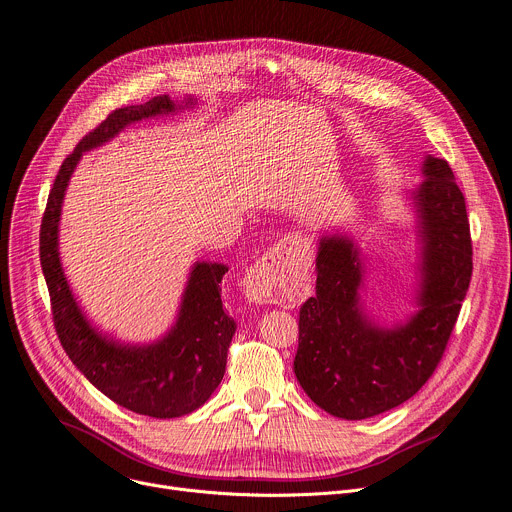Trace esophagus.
<instances>
[{
  "label": "esophagus",
  "instance_id": "obj_1",
  "mask_svg": "<svg viewBox=\"0 0 512 512\" xmlns=\"http://www.w3.org/2000/svg\"><path fill=\"white\" fill-rule=\"evenodd\" d=\"M295 238H283L274 244L244 277V289L256 303H287L299 285V268Z\"/></svg>",
  "mask_w": 512,
  "mask_h": 512
}]
</instances>
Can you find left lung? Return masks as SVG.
<instances>
[{"label":"left lung","mask_w":512,"mask_h":512,"mask_svg":"<svg viewBox=\"0 0 512 512\" xmlns=\"http://www.w3.org/2000/svg\"><path fill=\"white\" fill-rule=\"evenodd\" d=\"M414 192L422 238L416 316L383 330L361 309L363 266L344 235H326L316 258V295L299 309L293 371L303 391L332 416L363 420L410 400L439 367L474 270L465 199L449 164L424 160Z\"/></svg>","instance_id":"1"}]
</instances>
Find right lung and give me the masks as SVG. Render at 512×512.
Wrapping results in <instances>:
<instances>
[{"label":"right lung","mask_w":512,"mask_h":512,"mask_svg":"<svg viewBox=\"0 0 512 512\" xmlns=\"http://www.w3.org/2000/svg\"><path fill=\"white\" fill-rule=\"evenodd\" d=\"M192 104V100H186ZM168 96L112 110L65 157L49 192L41 223V266L51 295L53 324L71 363L119 406L151 416L178 418L201 408L223 379L235 322L221 303L225 264L196 262L182 297L176 326L155 344H119L90 326L77 307L59 260V217L67 182L84 151L94 149L127 125L174 112Z\"/></svg>","instance_id":"obj_1"}]
</instances>
